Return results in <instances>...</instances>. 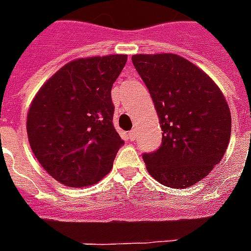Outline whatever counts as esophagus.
<instances>
[{"label":"esophagus","instance_id":"34e87169","mask_svg":"<svg viewBox=\"0 0 251 251\" xmlns=\"http://www.w3.org/2000/svg\"><path fill=\"white\" fill-rule=\"evenodd\" d=\"M127 136H129V138H130L131 141H134V140H136V130H134V129H133V130H130Z\"/></svg>","mask_w":251,"mask_h":251}]
</instances>
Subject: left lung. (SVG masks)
<instances>
[{
  "label": "left lung",
  "mask_w": 251,
  "mask_h": 251,
  "mask_svg": "<svg viewBox=\"0 0 251 251\" xmlns=\"http://www.w3.org/2000/svg\"><path fill=\"white\" fill-rule=\"evenodd\" d=\"M151 93L163 131L156 152L144 154L148 172L165 187L188 188L225 156L231 113L225 95L201 68L176 53L131 56Z\"/></svg>",
  "instance_id": "left-lung-1"
}]
</instances>
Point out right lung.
Listing matches in <instances>:
<instances>
[{"mask_svg":"<svg viewBox=\"0 0 251 251\" xmlns=\"http://www.w3.org/2000/svg\"><path fill=\"white\" fill-rule=\"evenodd\" d=\"M127 55L79 57L57 70L26 114L30 149L53 179L83 188L113 168L124 141L113 125L111 87Z\"/></svg>","mask_w":251,"mask_h":251,"instance_id":"1","label":"right lung"}]
</instances>
